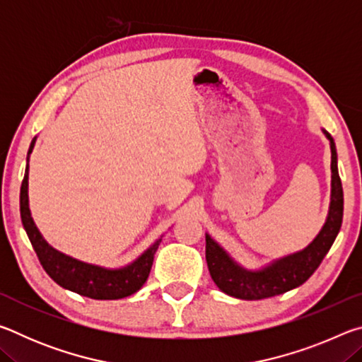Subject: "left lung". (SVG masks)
Listing matches in <instances>:
<instances>
[{
	"instance_id": "left-lung-1",
	"label": "left lung",
	"mask_w": 362,
	"mask_h": 362,
	"mask_svg": "<svg viewBox=\"0 0 362 362\" xmlns=\"http://www.w3.org/2000/svg\"><path fill=\"white\" fill-rule=\"evenodd\" d=\"M324 134L329 139L330 153H332V161H330L332 189H330L329 216L320 235L300 252L286 255L255 272L238 265L209 235H206V262L214 283L222 292L243 300L274 297L302 286L321 265L339 235L343 218V188L337 168L335 144L330 134L326 131Z\"/></svg>"
}]
</instances>
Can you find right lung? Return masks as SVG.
I'll use <instances>...</instances> for the list:
<instances>
[{
  "instance_id": "obj_1",
  "label": "right lung",
  "mask_w": 362,
  "mask_h": 362,
  "mask_svg": "<svg viewBox=\"0 0 362 362\" xmlns=\"http://www.w3.org/2000/svg\"><path fill=\"white\" fill-rule=\"evenodd\" d=\"M35 140L36 137L30 144L25 175H23L21 187V217L28 240L32 243L45 272L64 289H69L89 298L118 300L136 293L145 284V281L148 279L153 259H155L161 240L153 243V246L146 249L137 260L118 269L89 265V263L71 259V257L49 246L38 228H36L28 207V158L30 153L33 151Z\"/></svg>"
}]
</instances>
